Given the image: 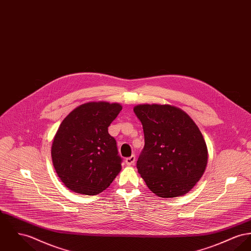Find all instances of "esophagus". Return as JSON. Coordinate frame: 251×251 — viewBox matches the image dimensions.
Instances as JSON below:
<instances>
[{
    "instance_id": "34e87169",
    "label": "esophagus",
    "mask_w": 251,
    "mask_h": 251,
    "mask_svg": "<svg viewBox=\"0 0 251 251\" xmlns=\"http://www.w3.org/2000/svg\"><path fill=\"white\" fill-rule=\"evenodd\" d=\"M135 156L132 155V156H130V157H128V158H126V164L127 165V166H133L134 164H135Z\"/></svg>"
}]
</instances>
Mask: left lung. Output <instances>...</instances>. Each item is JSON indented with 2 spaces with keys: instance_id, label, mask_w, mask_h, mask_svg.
I'll list each match as a JSON object with an SVG mask.
<instances>
[{
  "instance_id": "obj_1",
  "label": "left lung",
  "mask_w": 251,
  "mask_h": 251,
  "mask_svg": "<svg viewBox=\"0 0 251 251\" xmlns=\"http://www.w3.org/2000/svg\"><path fill=\"white\" fill-rule=\"evenodd\" d=\"M133 110L145 135L137 168L148 187L162 198L187 193L207 164L200 129L182 109L168 104H140Z\"/></svg>"
}]
</instances>
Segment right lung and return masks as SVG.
Returning <instances> with one entry per match:
<instances>
[{"label":"right lung","instance_id":"1","mask_svg":"<svg viewBox=\"0 0 251 251\" xmlns=\"http://www.w3.org/2000/svg\"><path fill=\"white\" fill-rule=\"evenodd\" d=\"M121 110L119 103L87 102L71 111L60 125L51 157L68 189L96 195L116 178L123 160L108 126Z\"/></svg>","mask_w":251,"mask_h":251}]
</instances>
